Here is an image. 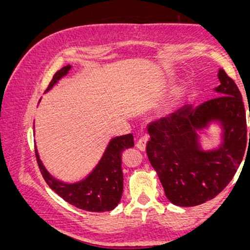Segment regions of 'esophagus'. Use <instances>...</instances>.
<instances>
[{"instance_id":"1","label":"esophagus","mask_w":250,"mask_h":250,"mask_svg":"<svg viewBox=\"0 0 250 250\" xmlns=\"http://www.w3.org/2000/svg\"><path fill=\"white\" fill-rule=\"evenodd\" d=\"M147 142H148V137L147 136L140 137V139L137 140V142H136V148L139 149V150L143 151L146 149V146H147Z\"/></svg>"}]
</instances>
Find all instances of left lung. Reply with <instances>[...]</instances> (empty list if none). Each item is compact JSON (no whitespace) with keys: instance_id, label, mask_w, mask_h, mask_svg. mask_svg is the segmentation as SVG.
<instances>
[{"instance_id":"1","label":"left lung","mask_w":250,"mask_h":250,"mask_svg":"<svg viewBox=\"0 0 250 250\" xmlns=\"http://www.w3.org/2000/svg\"><path fill=\"white\" fill-rule=\"evenodd\" d=\"M219 80L215 90L220 96L196 108L186 105L148 125L149 162L175 206L194 207L217 196L233 180L250 145L239 88L223 69ZM214 119L223 123V145L216 151H200L196 130Z\"/></svg>"}]
</instances>
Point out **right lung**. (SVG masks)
<instances>
[{"label":"right lung","mask_w":250,"mask_h":250,"mask_svg":"<svg viewBox=\"0 0 250 250\" xmlns=\"http://www.w3.org/2000/svg\"><path fill=\"white\" fill-rule=\"evenodd\" d=\"M70 68V65L68 64L56 71L47 90H49L62 76L67 75ZM133 147L134 136L131 134L113 139L93 173L85 180L73 185L60 182L54 179L43 167L37 150H35V155L43 179L65 202L82 210L103 213V211L113 210L121 200L123 191L122 153L125 149Z\"/></svg>","instance_id":"obj_1"}]
</instances>
